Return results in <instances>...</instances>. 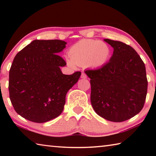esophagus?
Listing matches in <instances>:
<instances>
[{
  "label": "esophagus",
  "instance_id": "esophagus-1",
  "mask_svg": "<svg viewBox=\"0 0 156 156\" xmlns=\"http://www.w3.org/2000/svg\"><path fill=\"white\" fill-rule=\"evenodd\" d=\"M81 78H83V79L87 78V75L85 74V73H82V74H81Z\"/></svg>",
  "mask_w": 156,
  "mask_h": 156
}]
</instances>
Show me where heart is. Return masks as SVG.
Instances as JSON below:
<instances>
[{"instance_id":"heart-1","label":"heart","mask_w":156,"mask_h":156,"mask_svg":"<svg viewBox=\"0 0 156 156\" xmlns=\"http://www.w3.org/2000/svg\"><path fill=\"white\" fill-rule=\"evenodd\" d=\"M110 54L109 45L104 42L83 39L71 47L69 51L70 59L67 61L72 67L85 65L89 68H99L107 62Z\"/></svg>"}]
</instances>
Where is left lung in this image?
Listing matches in <instances>:
<instances>
[{
    "instance_id": "left-lung-1",
    "label": "left lung",
    "mask_w": 156,
    "mask_h": 156,
    "mask_svg": "<svg viewBox=\"0 0 156 156\" xmlns=\"http://www.w3.org/2000/svg\"><path fill=\"white\" fill-rule=\"evenodd\" d=\"M113 48L109 62L87 70L91 78V102L98 115L120 122L138 114L144 107L148 82L144 63L135 49L120 41L104 39Z\"/></svg>"
}]
</instances>
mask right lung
<instances>
[{
	"mask_svg": "<svg viewBox=\"0 0 156 156\" xmlns=\"http://www.w3.org/2000/svg\"><path fill=\"white\" fill-rule=\"evenodd\" d=\"M66 44L60 40H35L15 56L9 70V98L23 118L43 123L62 112L66 94L81 75L61 72L66 62L58 54Z\"/></svg>",
	"mask_w": 156,
	"mask_h": 156,
	"instance_id": "add662e5",
	"label": "right lung"
}]
</instances>
